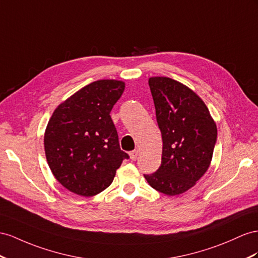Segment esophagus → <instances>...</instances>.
Instances as JSON below:
<instances>
[{
	"label": "esophagus",
	"mask_w": 258,
	"mask_h": 258,
	"mask_svg": "<svg viewBox=\"0 0 258 258\" xmlns=\"http://www.w3.org/2000/svg\"><path fill=\"white\" fill-rule=\"evenodd\" d=\"M137 156H138V150H133V151H131V153H130V157H131L132 160H136Z\"/></svg>",
	"instance_id": "esophagus-1"
}]
</instances>
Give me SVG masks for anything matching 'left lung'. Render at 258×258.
<instances>
[{
    "label": "left lung",
    "instance_id": "1",
    "mask_svg": "<svg viewBox=\"0 0 258 258\" xmlns=\"http://www.w3.org/2000/svg\"><path fill=\"white\" fill-rule=\"evenodd\" d=\"M148 84L163 144L161 166L144 176L158 192L179 195L208 170L217 126L206 104L185 85L169 77H151Z\"/></svg>",
    "mask_w": 258,
    "mask_h": 258
}]
</instances>
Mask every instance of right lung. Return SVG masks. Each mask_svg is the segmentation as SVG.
<instances>
[{
  "mask_svg": "<svg viewBox=\"0 0 258 258\" xmlns=\"http://www.w3.org/2000/svg\"><path fill=\"white\" fill-rule=\"evenodd\" d=\"M125 84L113 79L91 83L55 109L44 134L52 173L70 192L94 196L113 181L130 156L121 150L110 112Z\"/></svg>",
  "mask_w": 258,
  "mask_h": 258,
  "instance_id": "right-lung-1",
  "label": "right lung"
}]
</instances>
